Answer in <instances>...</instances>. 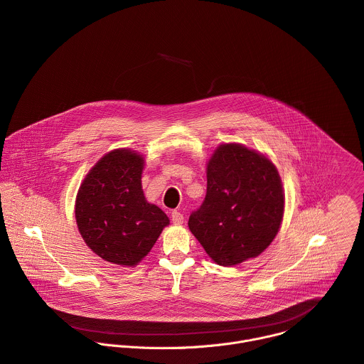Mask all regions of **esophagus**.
Here are the masks:
<instances>
[{
  "label": "esophagus",
  "instance_id": "34e87169",
  "mask_svg": "<svg viewBox=\"0 0 364 364\" xmlns=\"http://www.w3.org/2000/svg\"><path fill=\"white\" fill-rule=\"evenodd\" d=\"M183 220H184V217H183V214H181L180 211L174 210V211L171 213V221H173L174 224H183Z\"/></svg>",
  "mask_w": 364,
  "mask_h": 364
}]
</instances>
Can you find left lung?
<instances>
[{
    "mask_svg": "<svg viewBox=\"0 0 364 364\" xmlns=\"http://www.w3.org/2000/svg\"><path fill=\"white\" fill-rule=\"evenodd\" d=\"M284 191L276 166L241 144H221L207 163V193L188 218L208 257L235 266L262 255L277 235Z\"/></svg>",
    "mask_w": 364,
    "mask_h": 364,
    "instance_id": "1",
    "label": "left lung"
}]
</instances>
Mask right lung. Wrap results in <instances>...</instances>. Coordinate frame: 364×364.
<instances>
[{"mask_svg":"<svg viewBox=\"0 0 364 364\" xmlns=\"http://www.w3.org/2000/svg\"><path fill=\"white\" fill-rule=\"evenodd\" d=\"M143 168L139 153L112 150L88 171L77 193L75 220L85 245L123 267L137 266L170 224L167 214L144 197Z\"/></svg>","mask_w":364,"mask_h":364,"instance_id":"right-lung-1","label":"right lung"}]
</instances>
